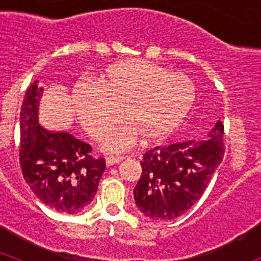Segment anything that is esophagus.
<instances>
[{
    "mask_svg": "<svg viewBox=\"0 0 261 261\" xmlns=\"http://www.w3.org/2000/svg\"><path fill=\"white\" fill-rule=\"evenodd\" d=\"M123 156H108L107 159H106V163H107V166H112V165H116V163L121 162L123 161Z\"/></svg>",
    "mask_w": 261,
    "mask_h": 261,
    "instance_id": "1",
    "label": "esophagus"
}]
</instances>
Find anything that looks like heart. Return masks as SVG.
<instances>
[{"mask_svg": "<svg viewBox=\"0 0 261 261\" xmlns=\"http://www.w3.org/2000/svg\"><path fill=\"white\" fill-rule=\"evenodd\" d=\"M195 87L190 78L144 61L125 60L110 66L100 86L81 82L73 91L78 123L93 138L100 140L123 116L126 121L103 142V150H128L140 137L146 142L171 135L190 111Z\"/></svg>", "mask_w": 261, "mask_h": 261, "instance_id": "1", "label": "heart"}]
</instances>
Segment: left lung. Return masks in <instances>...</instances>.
Listing matches in <instances>:
<instances>
[{"instance_id": "1", "label": "left lung", "mask_w": 261, "mask_h": 261, "mask_svg": "<svg viewBox=\"0 0 261 261\" xmlns=\"http://www.w3.org/2000/svg\"><path fill=\"white\" fill-rule=\"evenodd\" d=\"M208 137L156 146L145 153L141 177L133 190L142 214L154 221L174 220L199 201L225 154L221 121Z\"/></svg>"}]
</instances>
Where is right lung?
<instances>
[{
  "label": "right lung",
  "mask_w": 261,
  "mask_h": 261,
  "mask_svg": "<svg viewBox=\"0 0 261 261\" xmlns=\"http://www.w3.org/2000/svg\"><path fill=\"white\" fill-rule=\"evenodd\" d=\"M43 87L35 81L20 108L22 174L40 201L60 213L84 211L98 191L106 168L103 158L91 156V146L66 132L48 130L39 124Z\"/></svg>",
  "instance_id": "1"
}]
</instances>
